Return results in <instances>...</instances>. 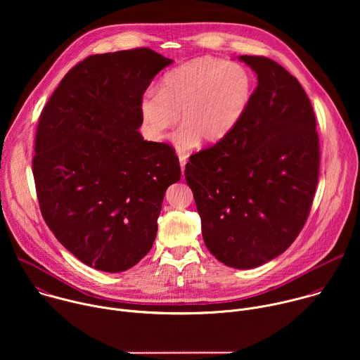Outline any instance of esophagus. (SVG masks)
Here are the masks:
<instances>
[{"mask_svg": "<svg viewBox=\"0 0 360 360\" xmlns=\"http://www.w3.org/2000/svg\"><path fill=\"white\" fill-rule=\"evenodd\" d=\"M179 162H181V171L184 174L185 165H186V155H185V153H179Z\"/></svg>", "mask_w": 360, "mask_h": 360, "instance_id": "1", "label": "esophagus"}]
</instances>
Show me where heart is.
<instances>
[{
	"mask_svg": "<svg viewBox=\"0 0 360 360\" xmlns=\"http://www.w3.org/2000/svg\"><path fill=\"white\" fill-rule=\"evenodd\" d=\"M253 94V77L240 64L202 57L182 64L162 78L158 92L143 94L139 112L152 141H164L178 122L179 150H189L199 139L214 143L228 135L243 117Z\"/></svg>",
	"mask_w": 360,
	"mask_h": 360,
	"instance_id": "b5f03b06",
	"label": "heart"
}]
</instances>
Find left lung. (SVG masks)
<instances>
[{
    "label": "left lung",
    "mask_w": 360,
    "mask_h": 360,
    "mask_svg": "<svg viewBox=\"0 0 360 360\" xmlns=\"http://www.w3.org/2000/svg\"><path fill=\"white\" fill-rule=\"evenodd\" d=\"M258 77L249 105L215 145L189 157L203 242L235 269L261 266L297 238L319 179L315 112L299 81L261 56H240Z\"/></svg>",
    "instance_id": "1"
}]
</instances>
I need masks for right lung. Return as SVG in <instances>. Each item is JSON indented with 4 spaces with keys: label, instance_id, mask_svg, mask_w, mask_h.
Instances as JSON below:
<instances>
[{
    "label": "right lung",
    "instance_id": "add662e5",
    "mask_svg": "<svg viewBox=\"0 0 360 360\" xmlns=\"http://www.w3.org/2000/svg\"><path fill=\"white\" fill-rule=\"evenodd\" d=\"M172 60L149 48L89 56L49 96L32 174L48 228L85 265L124 272L155 240L167 188L181 179L175 149L143 141V92Z\"/></svg>",
    "mask_w": 360,
    "mask_h": 360
}]
</instances>
